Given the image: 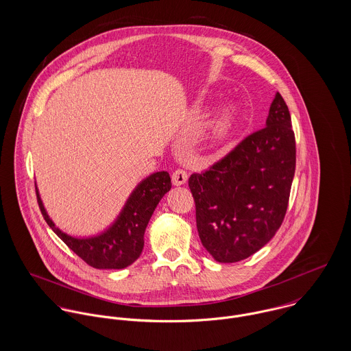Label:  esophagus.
Instances as JSON below:
<instances>
[{"label":"esophagus","mask_w":351,"mask_h":351,"mask_svg":"<svg viewBox=\"0 0 351 351\" xmlns=\"http://www.w3.org/2000/svg\"><path fill=\"white\" fill-rule=\"evenodd\" d=\"M188 173L184 170V169H177L173 176H171V180H173V184L174 185H184L186 181H188Z\"/></svg>","instance_id":"esophagus-1"}]
</instances>
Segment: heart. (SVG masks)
I'll use <instances>...</instances> for the list:
<instances>
[{
  "instance_id": "obj_1",
  "label": "heart",
  "mask_w": 351,
  "mask_h": 351,
  "mask_svg": "<svg viewBox=\"0 0 351 351\" xmlns=\"http://www.w3.org/2000/svg\"><path fill=\"white\" fill-rule=\"evenodd\" d=\"M232 124V112L231 110H226L215 123L213 127V135L216 139H223L227 132L230 131Z\"/></svg>"
}]
</instances>
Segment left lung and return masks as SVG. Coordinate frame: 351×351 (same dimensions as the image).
Wrapping results in <instances>:
<instances>
[{"instance_id":"obj_1","label":"left lung","mask_w":351,"mask_h":351,"mask_svg":"<svg viewBox=\"0 0 351 351\" xmlns=\"http://www.w3.org/2000/svg\"><path fill=\"white\" fill-rule=\"evenodd\" d=\"M295 170L292 119L277 93L266 127L189 177L201 243L217 262L246 259L274 237L288 209Z\"/></svg>"}]
</instances>
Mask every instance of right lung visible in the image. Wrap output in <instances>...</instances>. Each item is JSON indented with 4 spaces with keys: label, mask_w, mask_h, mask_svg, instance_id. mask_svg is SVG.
Here are the masks:
<instances>
[{
    "label": "right lung",
    "mask_w": 351,
    "mask_h": 351,
    "mask_svg": "<svg viewBox=\"0 0 351 351\" xmlns=\"http://www.w3.org/2000/svg\"><path fill=\"white\" fill-rule=\"evenodd\" d=\"M170 188L171 180L167 171L151 174L134 191L116 223L104 234L89 239H77L59 231L46 213L38 189L36 197L51 230L84 262L95 269H124L139 258L154 209Z\"/></svg>",
    "instance_id": "right-lung-1"
}]
</instances>
